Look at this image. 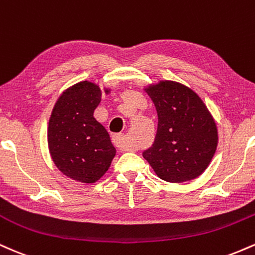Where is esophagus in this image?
Returning <instances> with one entry per match:
<instances>
[{"label":"esophagus","mask_w":255,"mask_h":255,"mask_svg":"<svg viewBox=\"0 0 255 255\" xmlns=\"http://www.w3.org/2000/svg\"><path fill=\"white\" fill-rule=\"evenodd\" d=\"M113 142L116 147L121 148V150H128L127 145H126V141H125L124 134H114Z\"/></svg>","instance_id":"esophagus-1"}]
</instances>
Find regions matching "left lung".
<instances>
[{
	"instance_id": "1",
	"label": "left lung",
	"mask_w": 255,
	"mask_h": 255,
	"mask_svg": "<svg viewBox=\"0 0 255 255\" xmlns=\"http://www.w3.org/2000/svg\"><path fill=\"white\" fill-rule=\"evenodd\" d=\"M156 107L158 128L151 148L142 156L166 182L181 183L200 176L218 145V129L206 104L186 85L160 80L144 86Z\"/></svg>"
}]
</instances>
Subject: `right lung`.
Masks as SVG:
<instances>
[{
  "instance_id": "1",
  "label": "right lung",
  "mask_w": 255,
  "mask_h": 255,
  "mask_svg": "<svg viewBox=\"0 0 255 255\" xmlns=\"http://www.w3.org/2000/svg\"><path fill=\"white\" fill-rule=\"evenodd\" d=\"M111 89L85 80L61 93L48 125V146L54 164L64 176L91 184L101 178L116 154L107 129L93 118L102 95Z\"/></svg>"
}]
</instances>
